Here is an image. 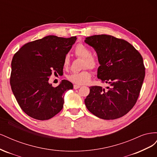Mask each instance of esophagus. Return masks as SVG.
<instances>
[{
  "label": "esophagus",
  "mask_w": 157,
  "mask_h": 157,
  "mask_svg": "<svg viewBox=\"0 0 157 157\" xmlns=\"http://www.w3.org/2000/svg\"><path fill=\"white\" fill-rule=\"evenodd\" d=\"M80 87V85H78V84H75L73 86V88H74L75 90H77V89L79 88Z\"/></svg>",
  "instance_id": "esophagus-1"
}]
</instances>
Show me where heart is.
I'll use <instances>...</instances> for the list:
<instances>
[{"mask_svg": "<svg viewBox=\"0 0 157 157\" xmlns=\"http://www.w3.org/2000/svg\"><path fill=\"white\" fill-rule=\"evenodd\" d=\"M74 53L76 56L84 59L83 67L95 69L97 67L98 62L97 59L92 55V50L89 47L83 44H78L75 47ZM69 65V57L66 55L63 61L64 68H67ZM91 73L88 69H85L78 73H73L68 76V79L71 82L76 84H85L89 82L91 78Z\"/></svg>", "mask_w": 157, "mask_h": 157, "instance_id": "heart-1", "label": "heart"}]
</instances>
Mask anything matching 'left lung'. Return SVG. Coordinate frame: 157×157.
<instances>
[{
  "mask_svg": "<svg viewBox=\"0 0 157 157\" xmlns=\"http://www.w3.org/2000/svg\"><path fill=\"white\" fill-rule=\"evenodd\" d=\"M85 42L98 54V78L109 84L106 90L90 87L85 105L102 119L121 118L135 105L140 96L145 75L143 58L129 42L111 35L88 36Z\"/></svg>",
  "mask_w": 157,
  "mask_h": 157,
  "instance_id": "left-lung-1",
  "label": "left lung"
}]
</instances>
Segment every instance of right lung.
Wrapping results in <instances>:
<instances>
[{
	"label": "right lung",
	"mask_w": 157,
	"mask_h": 157,
	"mask_svg": "<svg viewBox=\"0 0 157 157\" xmlns=\"http://www.w3.org/2000/svg\"><path fill=\"white\" fill-rule=\"evenodd\" d=\"M77 38L49 35L27 42L14 54L10 85L23 111L35 119L48 120L63 107V94L73 85L63 80L59 86L48 82L52 73L63 71L64 57Z\"/></svg>",
	"instance_id": "1"
}]
</instances>
